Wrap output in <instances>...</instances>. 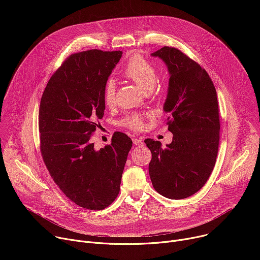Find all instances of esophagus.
<instances>
[{
    "label": "esophagus",
    "mask_w": 260,
    "mask_h": 260,
    "mask_svg": "<svg viewBox=\"0 0 260 260\" xmlns=\"http://www.w3.org/2000/svg\"><path fill=\"white\" fill-rule=\"evenodd\" d=\"M133 143L137 146H139V145H143V140L142 139H138V138H134L133 139Z\"/></svg>",
    "instance_id": "obj_1"
}]
</instances>
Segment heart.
Here are the masks:
<instances>
[{
  "label": "heart",
  "instance_id": "b5f03b06",
  "mask_svg": "<svg viewBox=\"0 0 260 260\" xmlns=\"http://www.w3.org/2000/svg\"><path fill=\"white\" fill-rule=\"evenodd\" d=\"M123 76L136 83L146 93L152 91L157 84V73L154 63L137 52L133 53L127 59L123 69ZM103 100L106 106H114L116 87L112 80L106 82L103 89ZM120 123L133 131H142L145 125L144 116L136 113L126 115Z\"/></svg>",
  "mask_w": 260,
  "mask_h": 260
}]
</instances>
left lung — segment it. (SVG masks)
<instances>
[{"label": "left lung", "mask_w": 260, "mask_h": 260, "mask_svg": "<svg viewBox=\"0 0 260 260\" xmlns=\"http://www.w3.org/2000/svg\"><path fill=\"white\" fill-rule=\"evenodd\" d=\"M151 55L170 73L164 110L173 141L166 148L146 139L152 158L149 175L154 189L172 200L186 199L208 181L218 153L219 109L215 86L197 61L177 48L164 46Z\"/></svg>", "instance_id": "left-lung-1"}]
</instances>
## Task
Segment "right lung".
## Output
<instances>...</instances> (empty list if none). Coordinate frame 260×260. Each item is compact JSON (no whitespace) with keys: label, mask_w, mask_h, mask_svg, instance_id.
Returning <instances> with one entry per match:
<instances>
[{"label":"right lung","mask_w":260,"mask_h":260,"mask_svg":"<svg viewBox=\"0 0 260 260\" xmlns=\"http://www.w3.org/2000/svg\"><path fill=\"white\" fill-rule=\"evenodd\" d=\"M122 51L91 49L71 54L49 79L39 109L44 164L69 200L103 210L117 198L132 140L116 133L94 149L90 138L104 116V86Z\"/></svg>","instance_id":"right-lung-1"}]
</instances>
